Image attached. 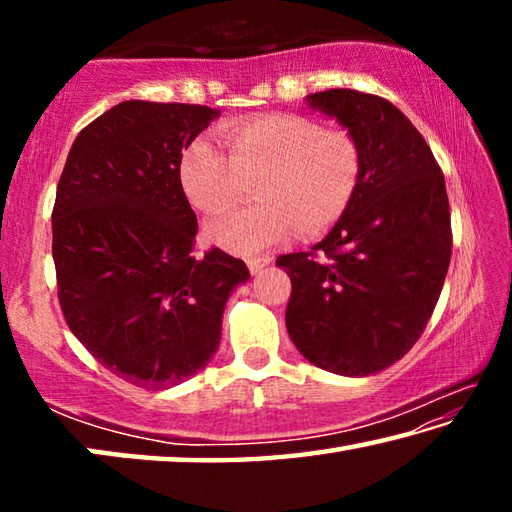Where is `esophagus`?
<instances>
[{
  "mask_svg": "<svg viewBox=\"0 0 512 512\" xmlns=\"http://www.w3.org/2000/svg\"><path fill=\"white\" fill-rule=\"evenodd\" d=\"M271 262H273L271 257H262V259H248V271L253 273V275H257L259 271H262L264 266H268V264H271Z\"/></svg>",
  "mask_w": 512,
  "mask_h": 512,
  "instance_id": "34e87169",
  "label": "esophagus"
}]
</instances>
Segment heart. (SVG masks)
Listing matches in <instances>:
<instances>
[{
	"label": "heart",
	"mask_w": 512,
	"mask_h": 512,
	"mask_svg": "<svg viewBox=\"0 0 512 512\" xmlns=\"http://www.w3.org/2000/svg\"><path fill=\"white\" fill-rule=\"evenodd\" d=\"M225 153L201 135L180 158L178 176L189 203L219 212L255 180L259 201L205 223V237L228 253L253 257L287 239L327 230L352 203L361 178V153L345 131H323L314 119L277 112L235 126Z\"/></svg>",
	"instance_id": "b5f03b06"
}]
</instances>
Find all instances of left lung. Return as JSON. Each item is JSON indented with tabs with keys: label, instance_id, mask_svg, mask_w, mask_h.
Listing matches in <instances>:
<instances>
[{
	"label": "left lung",
	"instance_id": "obj_1",
	"mask_svg": "<svg viewBox=\"0 0 512 512\" xmlns=\"http://www.w3.org/2000/svg\"><path fill=\"white\" fill-rule=\"evenodd\" d=\"M361 153L348 210L311 253L277 257L291 277L287 332L309 363L343 377L393 366L413 348L443 289L452 228L445 176L391 101L357 90L307 94Z\"/></svg>",
	"mask_w": 512,
	"mask_h": 512
}]
</instances>
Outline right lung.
Wrapping results in <instances>:
<instances>
[{
    "label": "right lung",
    "instance_id": "1",
    "mask_svg": "<svg viewBox=\"0 0 512 512\" xmlns=\"http://www.w3.org/2000/svg\"><path fill=\"white\" fill-rule=\"evenodd\" d=\"M221 110L121 101L69 149L51 214L58 300L72 334L128 384L164 391L219 348L241 259L194 255L180 158Z\"/></svg>",
    "mask_w": 512,
    "mask_h": 512
}]
</instances>
